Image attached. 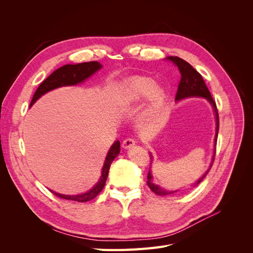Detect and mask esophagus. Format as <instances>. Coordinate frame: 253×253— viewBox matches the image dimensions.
I'll use <instances>...</instances> for the list:
<instances>
[{
  "label": "esophagus",
  "instance_id": "obj_1",
  "mask_svg": "<svg viewBox=\"0 0 253 253\" xmlns=\"http://www.w3.org/2000/svg\"><path fill=\"white\" fill-rule=\"evenodd\" d=\"M135 145V140L133 138H126L122 141V148L124 149H129Z\"/></svg>",
  "mask_w": 253,
  "mask_h": 253
}]
</instances>
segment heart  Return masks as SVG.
Listing matches in <instances>:
<instances>
[{
    "instance_id": "b5f03b06",
    "label": "heart",
    "mask_w": 253,
    "mask_h": 253,
    "mask_svg": "<svg viewBox=\"0 0 253 253\" xmlns=\"http://www.w3.org/2000/svg\"><path fill=\"white\" fill-rule=\"evenodd\" d=\"M120 103L131 106L148 98L147 115L154 114L163 105L166 99V90L163 86L155 85L150 77H135L127 81L120 93Z\"/></svg>"
}]
</instances>
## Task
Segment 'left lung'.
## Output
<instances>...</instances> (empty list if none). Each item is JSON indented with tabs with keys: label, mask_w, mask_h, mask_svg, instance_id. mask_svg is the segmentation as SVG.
Instances as JSON below:
<instances>
[{
	"label": "left lung",
	"mask_w": 253,
	"mask_h": 253,
	"mask_svg": "<svg viewBox=\"0 0 253 253\" xmlns=\"http://www.w3.org/2000/svg\"><path fill=\"white\" fill-rule=\"evenodd\" d=\"M168 60L172 61V62L178 67L179 73H180V81L178 84V89L177 93H176V97L175 100L179 101L181 99L185 98H189V97H203L205 99H207L210 102V104L212 105V108L214 110V114H215V120H216V129H215V138H214V151H213V156H212V162L210 165V168L207 172L202 176V177L198 179L196 182H194V185H192L193 187H196L197 185H200L201 181L206 177V175L208 174V172L210 171L214 157H215V149H216V140H217V135H218V126H219V120H218V112H217V108H216V103L215 101L213 100V98L210 94V91L207 87L206 83L202 77V75L198 73L195 68H193V66L189 64L187 61L182 60L181 58L178 57H168ZM150 157H151V164L153 160V156L150 153ZM147 183L149 188L157 195L160 196H166V195H170L173 194L175 192H178V190L175 191H168V190H164L163 188H160L159 186L155 185L153 182V177H152V173H151V167L150 170L148 173V180Z\"/></svg>",
	"instance_id": "1"
}]
</instances>
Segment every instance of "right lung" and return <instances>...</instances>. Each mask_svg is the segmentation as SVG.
Wrapping results in <instances>:
<instances>
[{"label": "right lung", "mask_w": 253, "mask_h": 253, "mask_svg": "<svg viewBox=\"0 0 253 253\" xmlns=\"http://www.w3.org/2000/svg\"><path fill=\"white\" fill-rule=\"evenodd\" d=\"M101 67L102 65L99 62H97V61L83 62L78 64H66L64 66H61L52 74H50L48 77L40 84V86L37 88L36 93L33 97V100L30 102V106H32L41 96L46 94L47 91L61 87V86L77 85V84L85 81L87 78H89L91 75H94L97 71L100 70ZM119 153H120V142L116 140L112 144L111 149L108 152V155L105 157L100 178H99L96 185L90 190H88L87 192L78 194V195H64V194L57 193L55 191H51V190L50 191L56 196L60 198H64V200H68V201L85 203V202L94 200V198L100 193L102 189L104 188L106 178H108V175H109L111 164L113 163L115 157L118 156Z\"/></svg>", "instance_id": "right-lung-1"}]
</instances>
